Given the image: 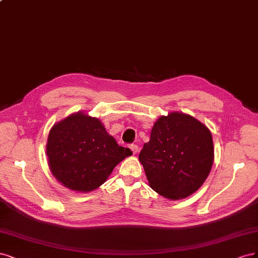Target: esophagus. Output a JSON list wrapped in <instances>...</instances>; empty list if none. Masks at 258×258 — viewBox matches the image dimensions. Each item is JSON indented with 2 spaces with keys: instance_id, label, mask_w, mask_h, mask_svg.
<instances>
[{
  "instance_id": "1",
  "label": "esophagus",
  "mask_w": 258,
  "mask_h": 258,
  "mask_svg": "<svg viewBox=\"0 0 258 258\" xmlns=\"http://www.w3.org/2000/svg\"><path fill=\"white\" fill-rule=\"evenodd\" d=\"M130 149H131V151L133 152V154H136L138 152V147L136 145H131Z\"/></svg>"
}]
</instances>
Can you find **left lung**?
Wrapping results in <instances>:
<instances>
[{
    "mask_svg": "<svg viewBox=\"0 0 258 258\" xmlns=\"http://www.w3.org/2000/svg\"><path fill=\"white\" fill-rule=\"evenodd\" d=\"M214 160L210 130L187 113L161 115L139 154L149 185L178 201L195 193L208 178Z\"/></svg>",
    "mask_w": 258,
    "mask_h": 258,
    "instance_id": "1",
    "label": "left lung"
}]
</instances>
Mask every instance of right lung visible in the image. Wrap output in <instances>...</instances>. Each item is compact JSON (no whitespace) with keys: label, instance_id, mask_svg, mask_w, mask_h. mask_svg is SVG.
<instances>
[{"label":"right lung","instance_id":"obj_1","mask_svg":"<svg viewBox=\"0 0 258 258\" xmlns=\"http://www.w3.org/2000/svg\"><path fill=\"white\" fill-rule=\"evenodd\" d=\"M46 154L49 169L62 185L88 193L105 183L115 166L133 152L117 144L101 120L78 111L53 124Z\"/></svg>","mask_w":258,"mask_h":258}]
</instances>
